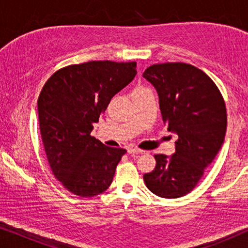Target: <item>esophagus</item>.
Wrapping results in <instances>:
<instances>
[{
  "mask_svg": "<svg viewBox=\"0 0 248 248\" xmlns=\"http://www.w3.org/2000/svg\"><path fill=\"white\" fill-rule=\"evenodd\" d=\"M143 150L138 148H128V154H143Z\"/></svg>",
  "mask_w": 248,
  "mask_h": 248,
  "instance_id": "esophagus-1",
  "label": "esophagus"
}]
</instances>
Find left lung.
<instances>
[{
	"label": "left lung",
	"instance_id": "8db88e82",
	"mask_svg": "<svg viewBox=\"0 0 248 248\" xmlns=\"http://www.w3.org/2000/svg\"><path fill=\"white\" fill-rule=\"evenodd\" d=\"M159 96L162 121L178 135L171 155H155V167L144 174L154 194L176 199L188 194L225 141L227 111L215 82L185 63L155 64L144 71Z\"/></svg>",
	"mask_w": 248,
	"mask_h": 248
}]
</instances>
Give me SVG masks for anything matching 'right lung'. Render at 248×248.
I'll list each match as a JSON object with an SVG mask.
<instances>
[{
  "label": "right lung",
  "mask_w": 248,
  "mask_h": 248,
  "mask_svg": "<svg viewBox=\"0 0 248 248\" xmlns=\"http://www.w3.org/2000/svg\"><path fill=\"white\" fill-rule=\"evenodd\" d=\"M137 76V63L91 61L56 71L38 97V118L55 177L73 194L91 198L109 187L126 150L91 137L115 94Z\"/></svg>",
  "instance_id": "obj_1"
}]
</instances>
